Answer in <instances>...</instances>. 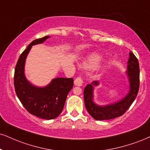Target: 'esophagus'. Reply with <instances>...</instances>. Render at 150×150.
Segmentation results:
<instances>
[{
  "label": "esophagus",
  "mask_w": 150,
  "mask_h": 150,
  "mask_svg": "<svg viewBox=\"0 0 150 150\" xmlns=\"http://www.w3.org/2000/svg\"><path fill=\"white\" fill-rule=\"evenodd\" d=\"M74 83H75V85L77 86H82L83 84L82 78L81 77H77L75 80V81H74Z\"/></svg>",
  "instance_id": "esophagus-1"
}]
</instances>
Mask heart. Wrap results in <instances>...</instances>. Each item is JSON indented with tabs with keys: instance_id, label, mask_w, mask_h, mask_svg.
<instances>
[{
	"instance_id": "obj_1",
	"label": "heart",
	"mask_w": 150,
	"mask_h": 150,
	"mask_svg": "<svg viewBox=\"0 0 150 150\" xmlns=\"http://www.w3.org/2000/svg\"><path fill=\"white\" fill-rule=\"evenodd\" d=\"M100 60V57L96 54H93L90 57L88 58L87 61H86L85 66H91L93 65L96 64Z\"/></svg>"
}]
</instances>
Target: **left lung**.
Returning a JSON list of instances; mask_svg holds the SVG:
<instances>
[{"mask_svg":"<svg viewBox=\"0 0 150 150\" xmlns=\"http://www.w3.org/2000/svg\"><path fill=\"white\" fill-rule=\"evenodd\" d=\"M127 70L130 90L124 98L115 103L100 106L93 103V86L98 85L97 81L85 86L84 90V104L86 110L93 119L96 120H108L122 116L134 101L140 87V68L138 59L131 52L129 53Z\"/></svg>","mask_w":150,"mask_h":150,"instance_id":"left-lung-1","label":"left lung"}]
</instances>
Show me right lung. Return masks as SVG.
Returning <instances> with one entry per match:
<instances>
[{"instance_id": "add662e5", "label": "right lung", "mask_w": 150, "mask_h": 150, "mask_svg": "<svg viewBox=\"0 0 150 150\" xmlns=\"http://www.w3.org/2000/svg\"><path fill=\"white\" fill-rule=\"evenodd\" d=\"M49 38L45 36L36 39L27 47L18 59L14 75V89L23 107L31 115L45 120H52L61 114L68 93L73 86V78L53 79L45 87L35 86L26 79L25 61L30 48L34 45L42 43Z\"/></svg>"}]
</instances>
